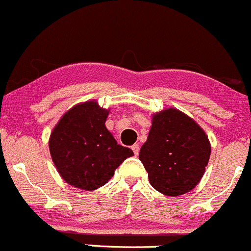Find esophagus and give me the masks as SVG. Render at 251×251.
<instances>
[{
    "label": "esophagus",
    "mask_w": 251,
    "mask_h": 251,
    "mask_svg": "<svg viewBox=\"0 0 251 251\" xmlns=\"http://www.w3.org/2000/svg\"><path fill=\"white\" fill-rule=\"evenodd\" d=\"M131 150H133V152L135 153V155H138L139 150H140V146H139V144H134V145L131 146Z\"/></svg>",
    "instance_id": "obj_1"
}]
</instances>
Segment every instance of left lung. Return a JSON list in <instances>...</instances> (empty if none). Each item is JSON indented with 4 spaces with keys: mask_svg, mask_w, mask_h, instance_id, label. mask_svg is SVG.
Instances as JSON below:
<instances>
[{
    "mask_svg": "<svg viewBox=\"0 0 251 251\" xmlns=\"http://www.w3.org/2000/svg\"><path fill=\"white\" fill-rule=\"evenodd\" d=\"M210 155V141L201 126L185 113L166 108L152 116L139 160L157 192L178 197L197 187Z\"/></svg>",
    "mask_w": 251,
    "mask_h": 251,
    "instance_id": "obj_1",
    "label": "left lung"
}]
</instances>
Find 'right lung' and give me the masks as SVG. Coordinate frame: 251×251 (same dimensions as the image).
<instances>
[{"label":"right lung","mask_w":251,"mask_h":251,"mask_svg":"<svg viewBox=\"0 0 251 251\" xmlns=\"http://www.w3.org/2000/svg\"><path fill=\"white\" fill-rule=\"evenodd\" d=\"M108 112L96 101L79 103L67 111L52 130L50 153L68 184L83 190L98 189L134 155L130 149L117 144L106 128Z\"/></svg>","instance_id":"obj_1"}]
</instances>
